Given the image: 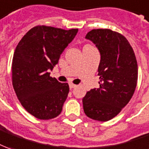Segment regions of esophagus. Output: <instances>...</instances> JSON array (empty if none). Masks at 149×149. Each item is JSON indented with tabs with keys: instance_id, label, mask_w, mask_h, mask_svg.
<instances>
[{
	"instance_id": "obj_1",
	"label": "esophagus",
	"mask_w": 149,
	"mask_h": 149,
	"mask_svg": "<svg viewBox=\"0 0 149 149\" xmlns=\"http://www.w3.org/2000/svg\"><path fill=\"white\" fill-rule=\"evenodd\" d=\"M69 85H70V89L76 88V87H77V85L74 84H69Z\"/></svg>"
}]
</instances>
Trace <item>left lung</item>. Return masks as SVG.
<instances>
[{
	"label": "left lung",
	"mask_w": 149,
	"mask_h": 149,
	"mask_svg": "<svg viewBox=\"0 0 149 149\" xmlns=\"http://www.w3.org/2000/svg\"><path fill=\"white\" fill-rule=\"evenodd\" d=\"M86 39L100 51V88L87 92L83 98L84 110L88 118L106 122L118 115L133 96L138 80L137 61L130 43L117 31L93 29Z\"/></svg>",
	"instance_id": "1"
}]
</instances>
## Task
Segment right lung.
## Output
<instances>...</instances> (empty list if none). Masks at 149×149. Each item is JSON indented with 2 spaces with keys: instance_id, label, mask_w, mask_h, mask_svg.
<instances>
[{
  "instance_id": "add662e5",
  "label": "right lung",
  "mask_w": 149,
  "mask_h": 149,
  "mask_svg": "<svg viewBox=\"0 0 149 149\" xmlns=\"http://www.w3.org/2000/svg\"><path fill=\"white\" fill-rule=\"evenodd\" d=\"M78 32L38 25L29 30L17 45L12 61V84L19 102L38 119L61 113L69 85L50 76L61 53Z\"/></svg>"
}]
</instances>
